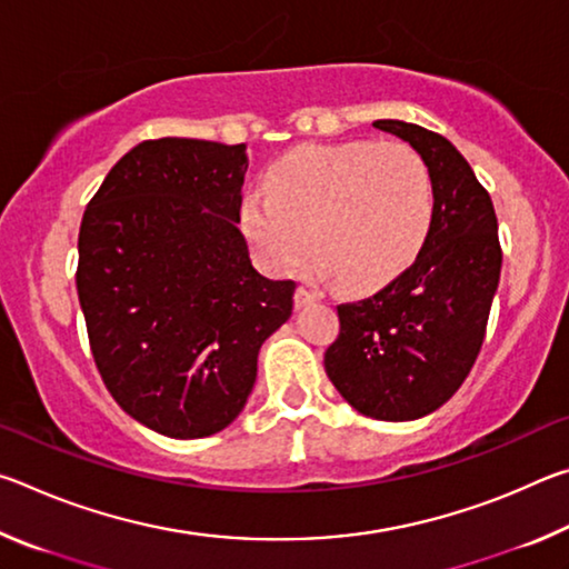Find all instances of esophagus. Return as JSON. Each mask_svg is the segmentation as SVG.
Here are the masks:
<instances>
[{
    "label": "esophagus",
    "instance_id": "obj_1",
    "mask_svg": "<svg viewBox=\"0 0 569 569\" xmlns=\"http://www.w3.org/2000/svg\"><path fill=\"white\" fill-rule=\"evenodd\" d=\"M319 298H321V293H319V291H313V288H308V286H298V288H296L293 301H296V308H303V306H308V303L319 301Z\"/></svg>",
    "mask_w": 569,
    "mask_h": 569
}]
</instances>
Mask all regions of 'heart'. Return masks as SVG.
I'll return each mask as SVG.
<instances>
[{
    "instance_id": "obj_1",
    "label": "heart",
    "mask_w": 569,
    "mask_h": 569,
    "mask_svg": "<svg viewBox=\"0 0 569 569\" xmlns=\"http://www.w3.org/2000/svg\"><path fill=\"white\" fill-rule=\"evenodd\" d=\"M431 218V172L403 142L303 146L271 168L268 192L243 200L246 236L266 266L291 273L313 248L343 291H369L403 271Z\"/></svg>"
}]
</instances>
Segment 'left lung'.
I'll use <instances>...</instances> for the list:
<instances>
[{"label":"left lung","mask_w":569,"mask_h":569,"mask_svg":"<svg viewBox=\"0 0 569 569\" xmlns=\"http://www.w3.org/2000/svg\"><path fill=\"white\" fill-rule=\"evenodd\" d=\"M419 152L435 186V218L417 261L363 301L341 303L326 373L363 417L411 421L455 397L485 341L502 248L489 192L447 138L377 120Z\"/></svg>","instance_id":"obj_1"}]
</instances>
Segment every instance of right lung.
Wrapping results in <instances>:
<instances>
[{
	"mask_svg": "<svg viewBox=\"0 0 569 569\" xmlns=\"http://www.w3.org/2000/svg\"><path fill=\"white\" fill-rule=\"evenodd\" d=\"M246 146L160 138L122 156L82 216L77 296L112 399L172 439L226 429L258 351L293 311V281L250 263Z\"/></svg>",
	"mask_w": 569,
	"mask_h": 569,
	"instance_id": "1",
	"label": "right lung"
}]
</instances>
